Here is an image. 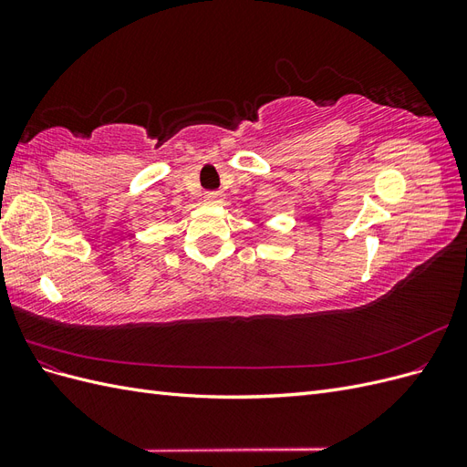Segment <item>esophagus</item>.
<instances>
[{"instance_id": "1", "label": "esophagus", "mask_w": 467, "mask_h": 467, "mask_svg": "<svg viewBox=\"0 0 467 467\" xmlns=\"http://www.w3.org/2000/svg\"><path fill=\"white\" fill-rule=\"evenodd\" d=\"M222 199H223V194L220 191H208V192H204V201L208 204H220Z\"/></svg>"}]
</instances>
